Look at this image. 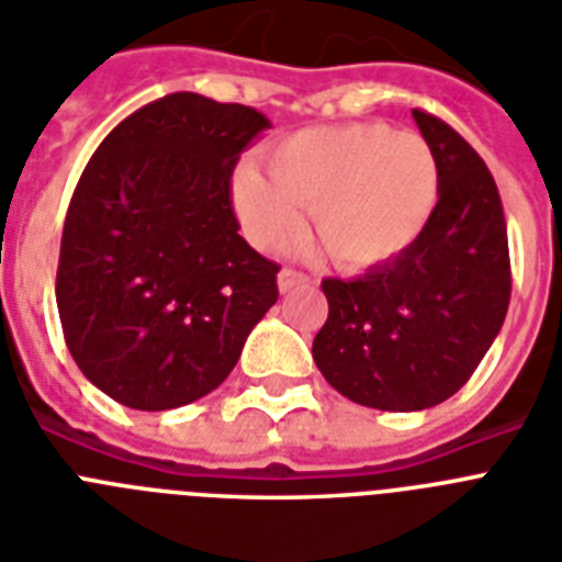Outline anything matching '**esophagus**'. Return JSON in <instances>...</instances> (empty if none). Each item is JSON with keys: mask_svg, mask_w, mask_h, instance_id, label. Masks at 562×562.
Wrapping results in <instances>:
<instances>
[{"mask_svg": "<svg viewBox=\"0 0 562 562\" xmlns=\"http://www.w3.org/2000/svg\"><path fill=\"white\" fill-rule=\"evenodd\" d=\"M308 282V277H305L303 271H296V268H282L280 271V291L285 294V291L291 289H300V285H305Z\"/></svg>", "mask_w": 562, "mask_h": 562, "instance_id": "obj_1", "label": "esophagus"}]
</instances>
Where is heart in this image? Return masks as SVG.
<instances>
[{"instance_id":"b5f03b06","label":"heart","mask_w":562,"mask_h":562,"mask_svg":"<svg viewBox=\"0 0 562 562\" xmlns=\"http://www.w3.org/2000/svg\"><path fill=\"white\" fill-rule=\"evenodd\" d=\"M268 176L241 167L234 202L248 236L273 248L300 231L308 207L314 234L337 266L369 268L407 250L439 202V164L418 132L386 123L312 126L268 149Z\"/></svg>"}]
</instances>
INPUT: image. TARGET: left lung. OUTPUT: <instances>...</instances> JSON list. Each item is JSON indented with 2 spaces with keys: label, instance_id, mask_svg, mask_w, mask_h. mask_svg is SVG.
I'll list each match as a JSON object with an SVG mask.
<instances>
[{
  "label": "left lung",
  "instance_id": "left-lung-1",
  "mask_svg": "<svg viewBox=\"0 0 562 562\" xmlns=\"http://www.w3.org/2000/svg\"><path fill=\"white\" fill-rule=\"evenodd\" d=\"M439 164L422 236L358 280H323L328 317L312 355L355 404L436 407L462 390L503 328L510 257L503 199L485 161L441 117L413 109Z\"/></svg>",
  "mask_w": 562,
  "mask_h": 562
}]
</instances>
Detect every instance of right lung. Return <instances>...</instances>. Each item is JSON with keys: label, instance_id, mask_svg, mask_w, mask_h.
<instances>
[{"label": "right lung", "instance_id": "right-lung-1", "mask_svg": "<svg viewBox=\"0 0 562 562\" xmlns=\"http://www.w3.org/2000/svg\"><path fill=\"white\" fill-rule=\"evenodd\" d=\"M262 112L176 91L121 121L68 204L57 308L75 363L132 409L216 390L277 303L280 266L239 236L231 176Z\"/></svg>", "mask_w": 562, "mask_h": 562}]
</instances>
